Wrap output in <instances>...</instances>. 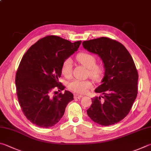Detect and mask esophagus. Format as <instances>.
<instances>
[{
	"mask_svg": "<svg viewBox=\"0 0 151 151\" xmlns=\"http://www.w3.org/2000/svg\"><path fill=\"white\" fill-rule=\"evenodd\" d=\"M83 95H80V94H76L74 95V98H77V99H81V98H83Z\"/></svg>",
	"mask_w": 151,
	"mask_h": 151,
	"instance_id": "obj_1",
	"label": "esophagus"
}]
</instances>
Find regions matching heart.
Returning <instances> with one entry per match:
<instances>
[{
  "label": "heart",
  "mask_w": 151,
  "mask_h": 151,
  "mask_svg": "<svg viewBox=\"0 0 151 151\" xmlns=\"http://www.w3.org/2000/svg\"><path fill=\"white\" fill-rule=\"evenodd\" d=\"M79 63L88 68V75H90L94 80H100L102 77L104 73V68L102 65L97 64L96 58L95 55L87 53L82 52L76 57ZM61 73L66 78H69L72 74V61L70 59H66L63 62L61 66ZM69 89L72 91L84 94L92 87V83L90 80H77L73 79L68 84Z\"/></svg>",
  "instance_id": "1"
}]
</instances>
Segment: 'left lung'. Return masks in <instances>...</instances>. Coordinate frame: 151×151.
Returning <instances> with one entry per match:
<instances>
[{"mask_svg":"<svg viewBox=\"0 0 151 151\" xmlns=\"http://www.w3.org/2000/svg\"><path fill=\"white\" fill-rule=\"evenodd\" d=\"M83 45L100 57L105 68L102 84L94 90L103 96L92 98L88 116L101 125L116 124L129 113L137 95L139 76L132 57L121 43L108 37L84 41Z\"/></svg>","mask_w":151,"mask_h":151,"instance_id":"8db88e82","label":"left lung"}]
</instances>
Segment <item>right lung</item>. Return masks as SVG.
I'll return each mask as SVG.
<instances>
[{
  "label": "right lung",
  "instance_id": "1",
  "mask_svg": "<svg viewBox=\"0 0 151 151\" xmlns=\"http://www.w3.org/2000/svg\"><path fill=\"white\" fill-rule=\"evenodd\" d=\"M81 41L71 43L56 35L37 41L26 52L16 75V94L24 116L33 124L49 128L58 123L74 100L59 82L65 59L77 51ZM55 94L53 95L54 93Z\"/></svg>",
  "mask_w": 151,
  "mask_h": 151
}]
</instances>
